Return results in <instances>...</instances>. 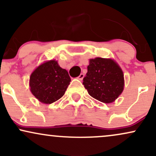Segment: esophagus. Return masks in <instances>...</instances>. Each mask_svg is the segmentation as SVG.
Returning <instances> with one entry per match:
<instances>
[{"instance_id":"obj_1","label":"esophagus","mask_w":156,"mask_h":156,"mask_svg":"<svg viewBox=\"0 0 156 156\" xmlns=\"http://www.w3.org/2000/svg\"><path fill=\"white\" fill-rule=\"evenodd\" d=\"M83 78H84V74H83V73H80V76L78 77V79H79L80 80H83Z\"/></svg>"}]
</instances>
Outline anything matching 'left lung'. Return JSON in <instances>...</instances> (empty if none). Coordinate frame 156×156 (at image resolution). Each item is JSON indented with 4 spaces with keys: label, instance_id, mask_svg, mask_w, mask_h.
<instances>
[{
    "label": "left lung",
    "instance_id": "8db88e82",
    "mask_svg": "<svg viewBox=\"0 0 156 156\" xmlns=\"http://www.w3.org/2000/svg\"><path fill=\"white\" fill-rule=\"evenodd\" d=\"M88 72L83 84L93 98L104 103L114 102L122 93L124 86L123 71L110 59H90Z\"/></svg>",
    "mask_w": 156,
    "mask_h": 156
}]
</instances>
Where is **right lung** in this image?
I'll list each match as a JSON object with an SVG mask.
<instances>
[{"instance_id": "right-lung-1", "label": "right lung", "mask_w": 156, "mask_h": 156, "mask_svg": "<svg viewBox=\"0 0 156 156\" xmlns=\"http://www.w3.org/2000/svg\"><path fill=\"white\" fill-rule=\"evenodd\" d=\"M70 81L67 71L60 67L55 60H50L33 71L30 86L32 94L40 102L51 104L65 94Z\"/></svg>"}]
</instances>
